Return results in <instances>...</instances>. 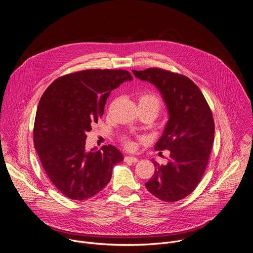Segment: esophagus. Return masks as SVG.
<instances>
[{
	"label": "esophagus",
	"instance_id": "1",
	"mask_svg": "<svg viewBox=\"0 0 253 253\" xmlns=\"http://www.w3.org/2000/svg\"><path fill=\"white\" fill-rule=\"evenodd\" d=\"M124 161H125V162L136 163V162H138V158H136V157H134V156H126V157L124 158Z\"/></svg>",
	"mask_w": 253,
	"mask_h": 253
}]
</instances>
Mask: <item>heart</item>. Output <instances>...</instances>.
I'll list each match as a JSON object with an SVG mask.
<instances>
[{"mask_svg": "<svg viewBox=\"0 0 253 253\" xmlns=\"http://www.w3.org/2000/svg\"><path fill=\"white\" fill-rule=\"evenodd\" d=\"M139 107L149 108L155 114H157L161 107V101L156 94L151 92H145L140 94L139 96ZM126 146L128 148H133V143L130 141H126Z\"/></svg>", "mask_w": 253, "mask_h": 253, "instance_id": "1", "label": "heart"}]
</instances>
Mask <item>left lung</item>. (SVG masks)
<instances>
[{
    "label": "left lung",
    "instance_id": "obj_1",
    "mask_svg": "<svg viewBox=\"0 0 253 253\" xmlns=\"http://www.w3.org/2000/svg\"><path fill=\"white\" fill-rule=\"evenodd\" d=\"M132 72L157 88L169 116L154 149L169 150L170 158L166 165L152 160L155 172L145 186L160 200H181L196 188L208 164L214 141L211 110L199 88L183 75L158 68Z\"/></svg>",
    "mask_w": 253,
    "mask_h": 253
}]
</instances>
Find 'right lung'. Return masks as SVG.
<instances>
[{
  "label": "right lung",
  "mask_w": 253,
  "mask_h": 253,
  "mask_svg": "<svg viewBox=\"0 0 253 253\" xmlns=\"http://www.w3.org/2000/svg\"><path fill=\"white\" fill-rule=\"evenodd\" d=\"M133 77L125 70H84L55 80L39 102L34 144L51 182L65 196L86 200L109 183L123 161L112 145L86 150L87 132L104 113L112 90Z\"/></svg>",
  "instance_id": "right-lung-1"
}]
</instances>
